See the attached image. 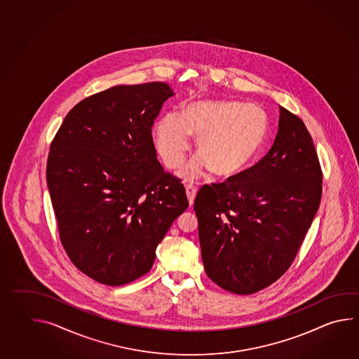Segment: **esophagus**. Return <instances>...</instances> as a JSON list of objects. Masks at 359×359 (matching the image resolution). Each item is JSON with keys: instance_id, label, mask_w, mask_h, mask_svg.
<instances>
[{"instance_id": "34e87169", "label": "esophagus", "mask_w": 359, "mask_h": 359, "mask_svg": "<svg viewBox=\"0 0 359 359\" xmlns=\"http://www.w3.org/2000/svg\"><path fill=\"white\" fill-rule=\"evenodd\" d=\"M185 191H187V197H188V201H189V205H193L194 198H196V193H197V188L193 184H187L185 185Z\"/></svg>"}]
</instances>
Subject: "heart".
<instances>
[{"instance_id":"obj_1","label":"heart","mask_w":359,"mask_h":359,"mask_svg":"<svg viewBox=\"0 0 359 359\" xmlns=\"http://www.w3.org/2000/svg\"><path fill=\"white\" fill-rule=\"evenodd\" d=\"M156 147L166 166L179 168L198 137L194 157L182 171L193 180L211 168L213 175L233 177L248 166L267 135V117L257 104L205 100L185 106L183 115L168 112L154 128Z\"/></svg>"}]
</instances>
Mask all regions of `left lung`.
Masks as SVG:
<instances>
[{
    "label": "left lung",
    "mask_w": 359,
    "mask_h": 359,
    "mask_svg": "<svg viewBox=\"0 0 359 359\" xmlns=\"http://www.w3.org/2000/svg\"><path fill=\"white\" fill-rule=\"evenodd\" d=\"M322 171L312 138L280 107L278 135L261 161L194 201L207 276L230 293L273 284L299 250L320 207Z\"/></svg>",
    "instance_id": "left-lung-1"
}]
</instances>
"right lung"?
Returning a JSON list of instances; mask_svg holds the SVG:
<instances>
[{"mask_svg": "<svg viewBox=\"0 0 359 359\" xmlns=\"http://www.w3.org/2000/svg\"><path fill=\"white\" fill-rule=\"evenodd\" d=\"M170 86H116L84 98L50 147L47 185L66 255L104 285L151 270L156 248L189 202L157 160L152 125Z\"/></svg>", "mask_w": 359, "mask_h": 359, "instance_id": "1", "label": "right lung"}]
</instances>
